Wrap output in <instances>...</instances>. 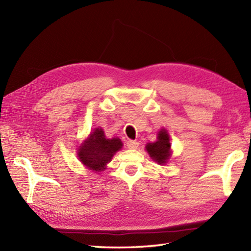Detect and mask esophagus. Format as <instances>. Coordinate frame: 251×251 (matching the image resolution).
<instances>
[{"label": "esophagus", "mask_w": 251, "mask_h": 251, "mask_svg": "<svg viewBox=\"0 0 251 251\" xmlns=\"http://www.w3.org/2000/svg\"><path fill=\"white\" fill-rule=\"evenodd\" d=\"M126 145H127V148L131 149V150H136V149H138V147H139V143L135 140H128Z\"/></svg>", "instance_id": "esophagus-1"}]
</instances>
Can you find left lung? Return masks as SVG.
<instances>
[{
  "label": "left lung",
  "mask_w": 251,
  "mask_h": 251,
  "mask_svg": "<svg viewBox=\"0 0 251 251\" xmlns=\"http://www.w3.org/2000/svg\"><path fill=\"white\" fill-rule=\"evenodd\" d=\"M172 143L169 140V135L166 129L162 128L157 134V140L155 142L147 143L146 150L149 155L159 165H164L168 162L169 157L172 156V150H170Z\"/></svg>",
  "instance_id": "left-lung-1"
}]
</instances>
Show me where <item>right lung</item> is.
<instances>
[{
    "instance_id": "add662e5",
    "label": "right lung",
    "mask_w": 251,
    "mask_h": 251,
    "mask_svg": "<svg viewBox=\"0 0 251 251\" xmlns=\"http://www.w3.org/2000/svg\"><path fill=\"white\" fill-rule=\"evenodd\" d=\"M123 143L120 138L108 139L102 128H95L77 150V156L88 169L96 173L103 172L106 164L120 151Z\"/></svg>"
}]
</instances>
